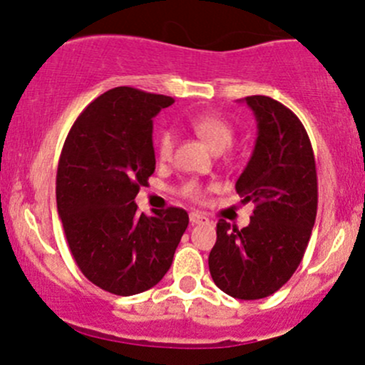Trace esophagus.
I'll return each instance as SVG.
<instances>
[{"instance_id": "1", "label": "esophagus", "mask_w": 365, "mask_h": 365, "mask_svg": "<svg viewBox=\"0 0 365 365\" xmlns=\"http://www.w3.org/2000/svg\"><path fill=\"white\" fill-rule=\"evenodd\" d=\"M189 218H190V224H208V218L205 217V215L202 213H197V212H192L189 215Z\"/></svg>"}]
</instances>
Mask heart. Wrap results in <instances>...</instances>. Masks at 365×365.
<instances>
[{
	"mask_svg": "<svg viewBox=\"0 0 365 365\" xmlns=\"http://www.w3.org/2000/svg\"><path fill=\"white\" fill-rule=\"evenodd\" d=\"M189 125L217 153L227 150L232 145L234 136H236V131H234L231 122L217 113L194 115V117H190ZM173 150H175V136L170 131H163L157 138V159L160 163H168L171 159ZM180 192L185 195V197L197 199L201 197V187L190 180V182L182 183Z\"/></svg>",
	"mask_w": 365,
	"mask_h": 365,
	"instance_id": "1",
	"label": "heart"
}]
</instances>
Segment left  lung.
<instances>
[{"instance_id": "8db88e82", "label": "left lung", "mask_w": 365, "mask_h": 365, "mask_svg": "<svg viewBox=\"0 0 365 365\" xmlns=\"http://www.w3.org/2000/svg\"><path fill=\"white\" fill-rule=\"evenodd\" d=\"M257 118L255 148L236 182L250 224H217L208 257L215 285L234 299H262L282 289L304 257L317 218L318 182L304 125L267 96L245 98Z\"/></svg>"}]
</instances>
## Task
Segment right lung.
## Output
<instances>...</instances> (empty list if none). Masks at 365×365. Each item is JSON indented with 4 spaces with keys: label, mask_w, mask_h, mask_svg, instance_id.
<instances>
[{
    "label": "right lung",
    "mask_w": 365,
    "mask_h": 365,
    "mask_svg": "<svg viewBox=\"0 0 365 365\" xmlns=\"http://www.w3.org/2000/svg\"><path fill=\"white\" fill-rule=\"evenodd\" d=\"M170 96L106 91L78 115L61 152L57 212L83 276L115 295L152 289L171 267L189 225L182 208L138 213L134 197L155 171L152 131Z\"/></svg>",
    "instance_id": "1"
}]
</instances>
